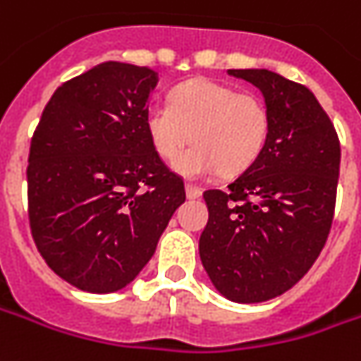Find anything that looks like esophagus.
Here are the masks:
<instances>
[{"label":"esophagus","instance_id":"esophagus-1","mask_svg":"<svg viewBox=\"0 0 361 361\" xmlns=\"http://www.w3.org/2000/svg\"><path fill=\"white\" fill-rule=\"evenodd\" d=\"M185 195H188V200H197V197H201V190L197 185L185 183Z\"/></svg>","mask_w":361,"mask_h":361}]
</instances>
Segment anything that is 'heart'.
<instances>
[{
    "label": "heart",
    "mask_w": 361,
    "mask_h": 361,
    "mask_svg": "<svg viewBox=\"0 0 361 361\" xmlns=\"http://www.w3.org/2000/svg\"><path fill=\"white\" fill-rule=\"evenodd\" d=\"M144 124L164 160H176L191 140L195 142L173 164L181 176L207 178L219 170L235 176L249 170L263 154L271 114L257 94L209 78H193L171 90L170 104H152Z\"/></svg>",
    "instance_id": "obj_1"
}]
</instances>
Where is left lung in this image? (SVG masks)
Instances as JSON below:
<instances>
[{
    "label": "left lung",
    "mask_w": 361,
    "mask_h": 361,
    "mask_svg": "<svg viewBox=\"0 0 361 361\" xmlns=\"http://www.w3.org/2000/svg\"><path fill=\"white\" fill-rule=\"evenodd\" d=\"M261 90L271 132L259 160L227 185L207 190L209 221L200 257L213 286L233 302L281 296L308 273L332 227L340 140L316 97L267 68H229Z\"/></svg>",
    "instance_id": "1"
}]
</instances>
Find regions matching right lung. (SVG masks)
Returning <instances> with one entry per match:
<instances>
[{"mask_svg": "<svg viewBox=\"0 0 361 361\" xmlns=\"http://www.w3.org/2000/svg\"><path fill=\"white\" fill-rule=\"evenodd\" d=\"M158 80L148 67L100 63L53 92L31 140V233L45 263L80 290L132 283L185 201L144 124Z\"/></svg>", "mask_w": 361, "mask_h": 361, "instance_id": "obj_1", "label": "right lung"}]
</instances>
